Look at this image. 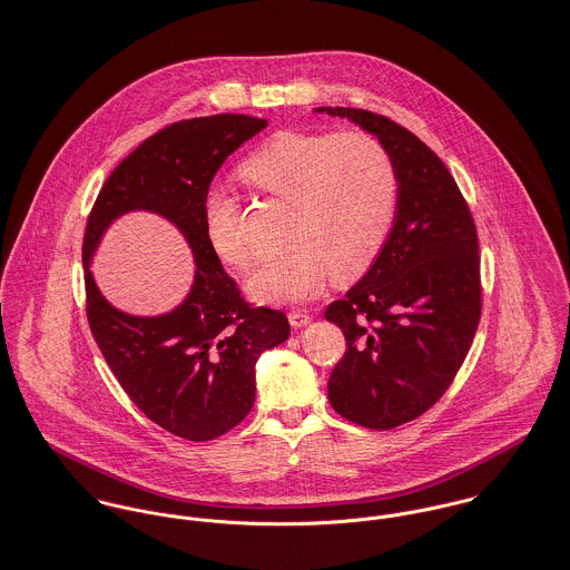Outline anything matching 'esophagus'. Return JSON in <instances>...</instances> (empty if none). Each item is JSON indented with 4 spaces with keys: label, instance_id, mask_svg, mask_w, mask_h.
<instances>
[{
    "label": "esophagus",
    "instance_id": "34e87169",
    "mask_svg": "<svg viewBox=\"0 0 570 570\" xmlns=\"http://www.w3.org/2000/svg\"><path fill=\"white\" fill-rule=\"evenodd\" d=\"M288 322H291L293 328H304V326H308L313 322V315L306 313V311H291L288 313Z\"/></svg>",
    "mask_w": 570,
    "mask_h": 570
}]
</instances>
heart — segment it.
I'll list each match as a JSON object with an SVG mask.
<instances>
[{
	"mask_svg": "<svg viewBox=\"0 0 570 570\" xmlns=\"http://www.w3.org/2000/svg\"><path fill=\"white\" fill-rule=\"evenodd\" d=\"M239 178L288 205V244L248 279V293L264 304L311 299L328 275L335 282L361 277L394 225L396 167L367 131H277L242 160ZM203 216L214 253L233 268L253 266L239 203L216 189L205 198Z\"/></svg>",
	"mask_w": 570,
	"mask_h": 570,
	"instance_id": "1",
	"label": "heart"
}]
</instances>
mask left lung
Here are the masks:
<instances>
[{
	"label": "left lung",
	"instance_id": "left-lung-1",
	"mask_svg": "<svg viewBox=\"0 0 570 570\" xmlns=\"http://www.w3.org/2000/svg\"><path fill=\"white\" fill-rule=\"evenodd\" d=\"M374 134L399 176L387 242L326 320L345 337L328 381L343 419L392 430L419 419L452 385L482 308L478 233L454 176L410 129L354 108H317Z\"/></svg>",
	"mask_w": 570,
	"mask_h": 570
}]
</instances>
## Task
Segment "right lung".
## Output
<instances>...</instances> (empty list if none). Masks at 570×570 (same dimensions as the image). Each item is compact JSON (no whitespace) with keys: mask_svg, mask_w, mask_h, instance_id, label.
I'll return each mask as SVG.
<instances>
[{"mask_svg":"<svg viewBox=\"0 0 570 570\" xmlns=\"http://www.w3.org/2000/svg\"><path fill=\"white\" fill-rule=\"evenodd\" d=\"M268 122L216 115L171 122L142 140L110 174L83 235L86 313L95 342L134 405L185 441H214L250 412L255 363L286 342L282 311L244 302L207 242L205 198L216 171ZM127 210H151L174 222L197 259L195 286L171 314H120L96 288L89 259L105 232Z\"/></svg>","mask_w":570,"mask_h":570,"instance_id":"1","label":"right lung"}]
</instances>
